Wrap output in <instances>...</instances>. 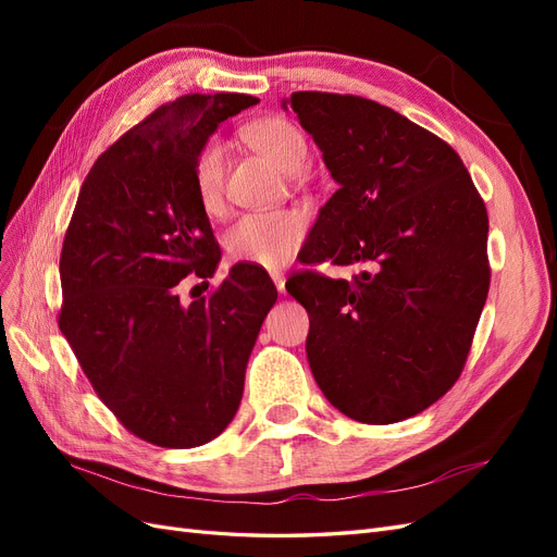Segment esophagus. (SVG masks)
<instances>
[{"mask_svg": "<svg viewBox=\"0 0 557 557\" xmlns=\"http://www.w3.org/2000/svg\"><path fill=\"white\" fill-rule=\"evenodd\" d=\"M272 281L276 283V290L281 295H285V276H283V272H272Z\"/></svg>", "mask_w": 557, "mask_h": 557, "instance_id": "obj_1", "label": "esophagus"}]
</instances>
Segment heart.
<instances>
[{
    "mask_svg": "<svg viewBox=\"0 0 557 557\" xmlns=\"http://www.w3.org/2000/svg\"><path fill=\"white\" fill-rule=\"evenodd\" d=\"M244 137L283 172L295 174L305 166L309 153L307 137L288 117H260L244 129ZM193 181L201 209L221 213L225 197V148L218 139H209L197 150ZM305 237L307 223L297 211H260L242 215L225 232V248L234 262L278 269L293 260Z\"/></svg>",
    "mask_w": 557,
    "mask_h": 557,
    "instance_id": "heart-1",
    "label": "heart"
}]
</instances>
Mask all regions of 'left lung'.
<instances>
[{"mask_svg": "<svg viewBox=\"0 0 557 557\" xmlns=\"http://www.w3.org/2000/svg\"><path fill=\"white\" fill-rule=\"evenodd\" d=\"M285 104L339 183L301 262L367 264L352 281L305 269L285 283L309 311L313 379L344 416L397 423L462 374L491 288L485 205L460 156L397 111L311 90Z\"/></svg>", "mask_w": 557, "mask_h": 557, "instance_id": "8db88e82", "label": "left lung"}]
</instances>
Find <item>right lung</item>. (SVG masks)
Returning <instances> with one entry per match:
<instances>
[{
  "mask_svg": "<svg viewBox=\"0 0 557 557\" xmlns=\"http://www.w3.org/2000/svg\"><path fill=\"white\" fill-rule=\"evenodd\" d=\"M237 92L183 95L158 107L97 158L60 252L58 325L109 411L139 440L195 448L239 409L244 376L278 297L252 264L190 307L185 276L221 260L193 164L227 117L258 104Z\"/></svg>",
  "mask_w": 557,
  "mask_h": 557,
  "instance_id": "add662e5",
  "label": "right lung"
}]
</instances>
